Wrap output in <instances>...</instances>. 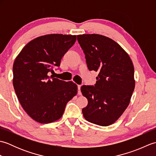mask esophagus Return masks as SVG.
<instances>
[{
    "instance_id": "obj_1",
    "label": "esophagus",
    "mask_w": 156,
    "mask_h": 156,
    "mask_svg": "<svg viewBox=\"0 0 156 156\" xmlns=\"http://www.w3.org/2000/svg\"><path fill=\"white\" fill-rule=\"evenodd\" d=\"M80 88H81V85H78V94L79 95H81V91H80Z\"/></svg>"
}]
</instances>
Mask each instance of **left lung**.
Masks as SVG:
<instances>
[{"mask_svg":"<svg viewBox=\"0 0 156 156\" xmlns=\"http://www.w3.org/2000/svg\"><path fill=\"white\" fill-rule=\"evenodd\" d=\"M90 70L98 72L94 87L84 85L88 105L82 109L87 121L108 126L118 120L134 90V66L128 54L112 39L99 34L77 35Z\"/></svg>","mask_w":156,"mask_h":156,"instance_id":"left-lung-1","label":"left lung"}]
</instances>
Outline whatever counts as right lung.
Wrapping results in <instances>:
<instances>
[{
	"label": "right lung",
	"mask_w": 156,
	"mask_h": 156,
	"mask_svg": "<svg viewBox=\"0 0 156 156\" xmlns=\"http://www.w3.org/2000/svg\"><path fill=\"white\" fill-rule=\"evenodd\" d=\"M76 40V35H42L29 41L15 58L12 84L16 94L23 108L39 123L60 119L67 102L77 94L78 87L73 82L48 76L54 66H59Z\"/></svg>",
	"instance_id": "add662e5"
}]
</instances>
